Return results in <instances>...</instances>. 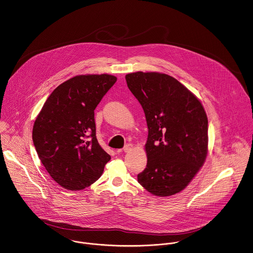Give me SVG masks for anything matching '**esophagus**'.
Instances as JSON below:
<instances>
[{
  "instance_id": "esophagus-1",
  "label": "esophagus",
  "mask_w": 253,
  "mask_h": 253,
  "mask_svg": "<svg viewBox=\"0 0 253 253\" xmlns=\"http://www.w3.org/2000/svg\"><path fill=\"white\" fill-rule=\"evenodd\" d=\"M134 148V145L132 144V143H127L125 146H124V148H123V151L124 152H130L132 149Z\"/></svg>"
}]
</instances>
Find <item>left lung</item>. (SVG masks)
<instances>
[{
    "label": "left lung",
    "instance_id": "8db88e82",
    "mask_svg": "<svg viewBox=\"0 0 253 253\" xmlns=\"http://www.w3.org/2000/svg\"><path fill=\"white\" fill-rule=\"evenodd\" d=\"M146 118L147 165L137 182L157 196L183 191L208 152V118L201 102L176 79L158 72L125 76Z\"/></svg>",
    "mask_w": 253,
    "mask_h": 253
}]
</instances>
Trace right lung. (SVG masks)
I'll return each mask as SVG.
<instances>
[{"instance_id":"add662e5","label":"right lung","mask_w":253,"mask_h":253,"mask_svg":"<svg viewBox=\"0 0 253 253\" xmlns=\"http://www.w3.org/2000/svg\"><path fill=\"white\" fill-rule=\"evenodd\" d=\"M116 82L109 74L69 79L47 98L35 121L33 140L39 159L66 190L93 184L111 160L98 143L94 110Z\"/></svg>"}]
</instances>
